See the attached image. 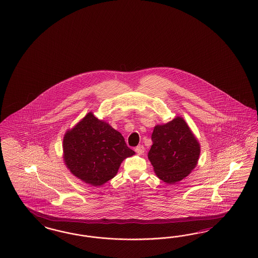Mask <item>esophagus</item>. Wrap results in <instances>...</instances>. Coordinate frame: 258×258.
<instances>
[{"label": "esophagus", "mask_w": 258, "mask_h": 258, "mask_svg": "<svg viewBox=\"0 0 258 258\" xmlns=\"http://www.w3.org/2000/svg\"><path fill=\"white\" fill-rule=\"evenodd\" d=\"M135 151L138 153V154H140V155H142L144 153V151H145V148H144V146L143 145H139V146H137L136 148H135Z\"/></svg>", "instance_id": "34e87169"}]
</instances>
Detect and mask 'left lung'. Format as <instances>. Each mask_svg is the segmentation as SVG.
Returning a JSON list of instances; mask_svg holds the SVG:
<instances>
[{
	"label": "left lung",
	"mask_w": 258,
	"mask_h": 258,
	"mask_svg": "<svg viewBox=\"0 0 258 258\" xmlns=\"http://www.w3.org/2000/svg\"><path fill=\"white\" fill-rule=\"evenodd\" d=\"M148 158L158 178L168 184L182 180L197 166L200 142L180 116L157 125L152 134Z\"/></svg>",
	"instance_id": "obj_1"
}]
</instances>
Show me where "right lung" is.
Wrapping results in <instances>:
<instances>
[{
  "label": "right lung",
  "instance_id": "1",
  "mask_svg": "<svg viewBox=\"0 0 258 258\" xmlns=\"http://www.w3.org/2000/svg\"><path fill=\"white\" fill-rule=\"evenodd\" d=\"M62 148L70 172L95 187L112 179L125 158L135 155L122 135L92 112L67 131Z\"/></svg>",
  "mask_w": 258,
  "mask_h": 258
}]
</instances>
